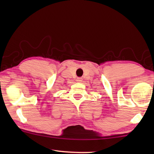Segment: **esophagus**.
I'll list each match as a JSON object with an SVG mask.
<instances>
[{"instance_id": "1", "label": "esophagus", "mask_w": 154, "mask_h": 154, "mask_svg": "<svg viewBox=\"0 0 154 154\" xmlns=\"http://www.w3.org/2000/svg\"><path fill=\"white\" fill-rule=\"evenodd\" d=\"M76 81L77 82H79V83H81L83 81V79L82 77H77V79H76Z\"/></svg>"}]
</instances>
